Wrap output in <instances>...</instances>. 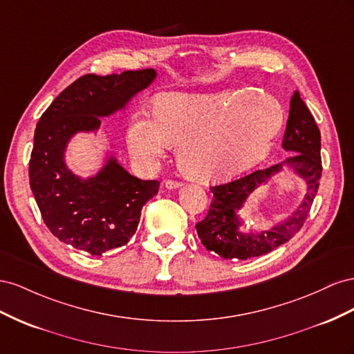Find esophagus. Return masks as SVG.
Returning <instances> with one entry per match:
<instances>
[{
	"label": "esophagus",
	"instance_id": "esophagus-1",
	"mask_svg": "<svg viewBox=\"0 0 354 354\" xmlns=\"http://www.w3.org/2000/svg\"><path fill=\"white\" fill-rule=\"evenodd\" d=\"M180 185V183H178V180H174V179H167V180H165V187L167 188V189H176V188H179Z\"/></svg>",
	"mask_w": 354,
	"mask_h": 354
}]
</instances>
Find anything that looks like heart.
I'll list each match as a JSON object with an SVG mask.
<instances>
[{"label":"heart","instance_id":"obj_1","mask_svg":"<svg viewBox=\"0 0 354 354\" xmlns=\"http://www.w3.org/2000/svg\"><path fill=\"white\" fill-rule=\"evenodd\" d=\"M283 126V108L267 92H169L154 114H138L129 126V147L147 165L178 144L179 165L191 179L233 178L266 158Z\"/></svg>","mask_w":354,"mask_h":354}]
</instances>
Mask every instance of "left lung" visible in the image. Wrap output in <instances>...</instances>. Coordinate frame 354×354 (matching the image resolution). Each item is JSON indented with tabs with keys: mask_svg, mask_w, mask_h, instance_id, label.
Instances as JSON below:
<instances>
[{
	"mask_svg": "<svg viewBox=\"0 0 354 354\" xmlns=\"http://www.w3.org/2000/svg\"><path fill=\"white\" fill-rule=\"evenodd\" d=\"M281 147L292 153L283 163L231 180L228 184L210 187L214 200L203 221L196 225L198 239L207 250L225 259H249L266 255L280 245L286 243L301 230L308 216L313 200L316 197L322 176L320 130L315 117L301 99L299 92L290 97L289 117ZM289 167L306 183V196L299 209L286 221L262 232L246 230L239 212L253 191L283 169Z\"/></svg>",
	"mask_w": 354,
	"mask_h": 354,
	"instance_id": "left-lung-1",
	"label": "left lung"
}]
</instances>
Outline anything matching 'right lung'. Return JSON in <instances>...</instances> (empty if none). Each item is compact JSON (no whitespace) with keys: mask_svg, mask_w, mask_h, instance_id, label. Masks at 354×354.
I'll return each mask as SVG.
<instances>
[{"mask_svg":"<svg viewBox=\"0 0 354 354\" xmlns=\"http://www.w3.org/2000/svg\"><path fill=\"white\" fill-rule=\"evenodd\" d=\"M156 69L87 74L68 86L39 118L29 160V185L52 234L90 255L124 246L136 233L140 210L158 193V180H142L109 156L95 176H77L65 163L71 138L96 132L142 92Z\"/></svg>","mask_w":354,"mask_h":354,"instance_id":"1","label":"right lung"}]
</instances>
